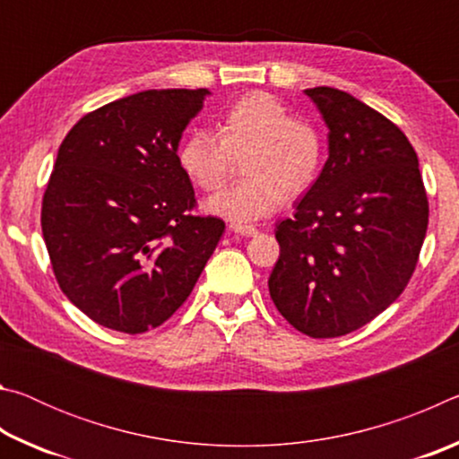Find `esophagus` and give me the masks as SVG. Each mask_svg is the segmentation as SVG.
Returning <instances> with one entry per match:
<instances>
[{"label": "esophagus", "instance_id": "34e87169", "mask_svg": "<svg viewBox=\"0 0 459 459\" xmlns=\"http://www.w3.org/2000/svg\"><path fill=\"white\" fill-rule=\"evenodd\" d=\"M230 230H235V232H238V235H243V237L257 235V229H255L253 224H243V222H232L230 224Z\"/></svg>", "mask_w": 459, "mask_h": 459}]
</instances>
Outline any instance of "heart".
<instances>
[{
	"label": "heart",
	"mask_w": 459,
	"mask_h": 459,
	"mask_svg": "<svg viewBox=\"0 0 459 459\" xmlns=\"http://www.w3.org/2000/svg\"><path fill=\"white\" fill-rule=\"evenodd\" d=\"M245 176L208 202V211L232 221H255L275 212L287 198L306 194L320 178L325 137L314 121L291 117L277 97L247 92L224 108L216 135L194 129L178 147L186 176L202 192L224 188L237 172Z\"/></svg>",
	"instance_id": "heart-1"
}]
</instances>
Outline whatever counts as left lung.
Wrapping results in <instances>:
<instances>
[{
  "mask_svg": "<svg viewBox=\"0 0 459 459\" xmlns=\"http://www.w3.org/2000/svg\"><path fill=\"white\" fill-rule=\"evenodd\" d=\"M328 126L317 182L277 224L275 307L309 338H338L385 312L417 267L429 202L407 135L344 91L306 89Z\"/></svg>",
  "mask_w": 459,
  "mask_h": 459,
  "instance_id": "left-lung-1",
  "label": "left lung"
}]
</instances>
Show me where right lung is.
Returning a JSON list of instances; mask_svg holds the SVG:
<instances>
[{
    "mask_svg": "<svg viewBox=\"0 0 459 459\" xmlns=\"http://www.w3.org/2000/svg\"><path fill=\"white\" fill-rule=\"evenodd\" d=\"M206 89L123 97L84 115L58 147L42 235L62 293L92 322L143 333L172 317L224 232L192 214L178 143Z\"/></svg>",
    "mask_w": 459,
    "mask_h": 459,
    "instance_id": "1",
    "label": "right lung"
}]
</instances>
